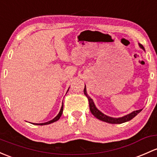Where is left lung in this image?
<instances>
[{
  "mask_svg": "<svg viewBox=\"0 0 157 157\" xmlns=\"http://www.w3.org/2000/svg\"><path fill=\"white\" fill-rule=\"evenodd\" d=\"M138 45H139L140 48H141L143 50L145 51L144 47H143L141 44H138ZM83 92L86 96L88 98L89 104H90V111H91V113L93 114V116L95 117L97 119H98V120H101V121H104V122H106V123H111V124H120V123H126V122L129 121V120H131L132 119L134 118L136 115H138V113L142 110V109H140V110H134V111H132V113H128V114L127 115H125V116L123 117H118V118L111 117H109L108 115L103 113L101 111H100V110L96 108L93 100H92V98L89 96L88 94H87L86 85H85V88H84Z\"/></svg>",
  "mask_w": 157,
  "mask_h": 157,
  "instance_id": "8db88e82",
  "label": "left lung"
}]
</instances>
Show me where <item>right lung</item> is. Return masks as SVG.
<instances>
[{
  "mask_svg": "<svg viewBox=\"0 0 157 157\" xmlns=\"http://www.w3.org/2000/svg\"><path fill=\"white\" fill-rule=\"evenodd\" d=\"M68 90H69V88H68ZM68 90H67V91H68ZM62 112H63V102H62V108H61V109H60V111H59V113H58V115H57L56 117L55 118H53V119H52V120H49V121H48V122H46V123H33V124H34V125H40V126H44V125H48V124H50V123H54V122H56L57 120H59V118L61 117V116H62Z\"/></svg>",
  "mask_w": 157,
  "mask_h": 157,
  "instance_id": "obj_1",
  "label": "right lung"
}]
</instances>
